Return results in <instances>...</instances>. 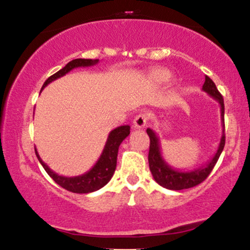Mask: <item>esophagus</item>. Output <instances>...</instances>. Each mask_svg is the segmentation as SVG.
Returning <instances> with one entry per match:
<instances>
[{
    "label": "esophagus",
    "mask_w": 250,
    "mask_h": 250,
    "mask_svg": "<svg viewBox=\"0 0 250 250\" xmlns=\"http://www.w3.org/2000/svg\"><path fill=\"white\" fill-rule=\"evenodd\" d=\"M148 122V115L146 113H141L139 114V115H136V117L134 119V128L136 129H142L145 128V125H147Z\"/></svg>",
    "instance_id": "obj_1"
}]
</instances>
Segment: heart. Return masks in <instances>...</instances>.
I'll list each match as a JSON object with an SVG mask.
<instances>
[{
  "label": "heart",
  "mask_w": 250,
  "mask_h": 250,
  "mask_svg": "<svg viewBox=\"0 0 250 250\" xmlns=\"http://www.w3.org/2000/svg\"><path fill=\"white\" fill-rule=\"evenodd\" d=\"M169 77H170V74H169V71L165 69H159L153 73V79L156 82H165L167 81Z\"/></svg>",
  "instance_id": "1"
}]
</instances>
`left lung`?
Here are the masks:
<instances>
[{"instance_id":"left-lung-1","label":"left lung","mask_w":250,"mask_h":250,"mask_svg":"<svg viewBox=\"0 0 250 250\" xmlns=\"http://www.w3.org/2000/svg\"><path fill=\"white\" fill-rule=\"evenodd\" d=\"M202 90L206 91L209 96L213 97L215 101L219 102L221 107V121H222V136H221L219 147H217L216 153L206 166L193 169L189 171H182L179 169H175L169 166L163 159L161 154V147H160V139L153 129L148 128L147 134L150 139V147H149V169L153 174L154 180L162 186L163 188L170 189V190H182V189H188L195 186L200 185L208 177L210 171L213 170L214 166L216 165L223 148H225L226 136H225V104H223V97L217 90L216 85L210 77L206 76V81L203 83Z\"/></svg>"}]
</instances>
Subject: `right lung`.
Masks as SVG:
<instances>
[{"mask_svg": "<svg viewBox=\"0 0 250 250\" xmlns=\"http://www.w3.org/2000/svg\"><path fill=\"white\" fill-rule=\"evenodd\" d=\"M96 63H99V60H90V59H75L73 61L68 62L65 64V67H63L61 70H59L57 73L48 77V80L43 83V87H47L50 82L55 81V80L60 79V77L64 76L65 74H68L75 68L80 67H91V65H95ZM130 134V127L129 125H121V127H117L111 130L108 135L107 142H105L104 148H103L101 156L99 157L97 162L93 166V168L90 170H88L87 173L79 175V176L74 177H68V176H62V175L56 174L55 171H53L51 169L42 161V159L40 157L39 153H37L35 148V153L37 159H39L40 163L42 165V167L44 168V170L47 171L48 175L53 179L59 186H61L62 188L67 189V190L71 191V193L76 194H87V193H93V191L99 190L102 187H104L105 185L110 181L113 177L114 171L116 169V161H117V153H119V147L121 145L123 140Z\"/></svg>", "mask_w": 250, "mask_h": 250, "instance_id": "right-lung-1", "label": "right lung"}]
</instances>
